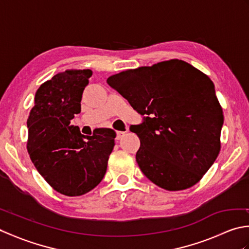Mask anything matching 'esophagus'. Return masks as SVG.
<instances>
[{
    "instance_id": "obj_1",
    "label": "esophagus",
    "mask_w": 249,
    "mask_h": 249,
    "mask_svg": "<svg viewBox=\"0 0 249 249\" xmlns=\"http://www.w3.org/2000/svg\"><path fill=\"white\" fill-rule=\"evenodd\" d=\"M125 131H116V140H120L125 136Z\"/></svg>"
}]
</instances>
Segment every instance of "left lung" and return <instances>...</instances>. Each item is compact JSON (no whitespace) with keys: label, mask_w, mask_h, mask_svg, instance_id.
<instances>
[{"label":"left lung","mask_w":249,"mask_h":249,"mask_svg":"<svg viewBox=\"0 0 249 249\" xmlns=\"http://www.w3.org/2000/svg\"><path fill=\"white\" fill-rule=\"evenodd\" d=\"M107 82L146 115L130 126L140 139L136 160L144 176L170 192L197 184L220 152L224 114L212 80L173 59L121 71Z\"/></svg>","instance_id":"1"}]
</instances>
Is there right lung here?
Instances as JSON below:
<instances>
[{
	"instance_id": "right-lung-1",
	"label": "right lung",
	"mask_w": 249,
	"mask_h": 249,
	"mask_svg": "<svg viewBox=\"0 0 249 249\" xmlns=\"http://www.w3.org/2000/svg\"><path fill=\"white\" fill-rule=\"evenodd\" d=\"M91 76V70H67L44 82L26 122L32 162L52 188L68 197L97 186L114 147L113 129L98 128L86 137L71 125L81 112L82 94Z\"/></svg>"
}]
</instances>
